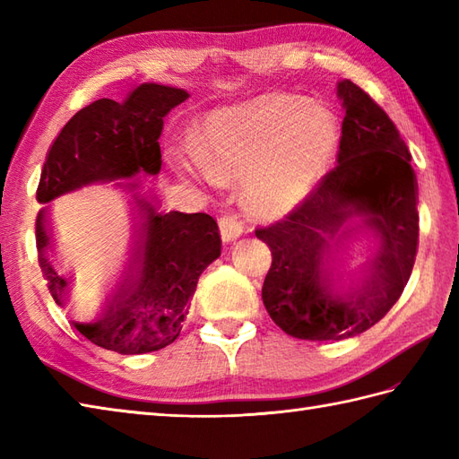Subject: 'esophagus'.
Returning a JSON list of instances; mask_svg holds the SVG:
<instances>
[{
    "mask_svg": "<svg viewBox=\"0 0 459 459\" xmlns=\"http://www.w3.org/2000/svg\"><path fill=\"white\" fill-rule=\"evenodd\" d=\"M242 229L245 227H242V222L237 214H224V217L219 219V230L224 242L237 240L242 235Z\"/></svg>",
    "mask_w": 459,
    "mask_h": 459,
    "instance_id": "obj_1",
    "label": "esophagus"
}]
</instances>
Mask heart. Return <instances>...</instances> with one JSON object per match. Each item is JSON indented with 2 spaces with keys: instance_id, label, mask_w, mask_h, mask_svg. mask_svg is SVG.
I'll list each match as a JSON object with an SVG mask.
<instances>
[{
  "instance_id": "heart-1",
  "label": "heart",
  "mask_w": 459,
  "mask_h": 459,
  "mask_svg": "<svg viewBox=\"0 0 459 459\" xmlns=\"http://www.w3.org/2000/svg\"><path fill=\"white\" fill-rule=\"evenodd\" d=\"M339 128L304 96L272 92L211 110L193 138L209 178H240L242 199L262 219H280L316 193L333 168Z\"/></svg>"
}]
</instances>
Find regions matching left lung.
<instances>
[{"label": "left lung", "instance_id": "8db88e82", "mask_svg": "<svg viewBox=\"0 0 459 459\" xmlns=\"http://www.w3.org/2000/svg\"><path fill=\"white\" fill-rule=\"evenodd\" d=\"M343 102L337 165L284 221L256 229L272 250L262 301L288 335L339 341L363 333L401 298L418 248V185L411 153L386 112L355 82ZM365 234L369 256L342 264L341 247Z\"/></svg>", "mask_w": 459, "mask_h": 459}]
</instances>
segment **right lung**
<instances>
[{
    "mask_svg": "<svg viewBox=\"0 0 459 459\" xmlns=\"http://www.w3.org/2000/svg\"><path fill=\"white\" fill-rule=\"evenodd\" d=\"M189 99L183 89L143 82L124 102L100 99L76 112L56 135L41 171L37 201L48 203L92 183H112L134 199L138 229L132 256L100 301H73L71 278L51 255L48 207L39 211V266L58 307L94 345L142 355L179 337L199 276L221 256L219 227L207 212H161L138 175L161 169L163 118Z\"/></svg>",
    "mask_w": 459,
    "mask_h": 459,
    "instance_id": "add662e5",
    "label": "right lung"
}]
</instances>
